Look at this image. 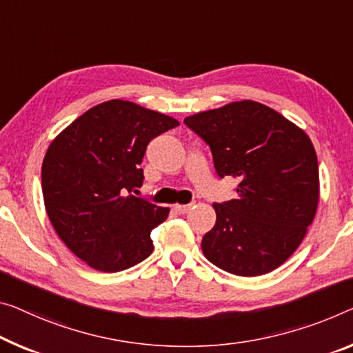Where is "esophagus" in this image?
<instances>
[{
    "label": "esophagus",
    "mask_w": 353,
    "mask_h": 353,
    "mask_svg": "<svg viewBox=\"0 0 353 353\" xmlns=\"http://www.w3.org/2000/svg\"><path fill=\"white\" fill-rule=\"evenodd\" d=\"M191 208H192V205H175V211H176V213H180V214L188 213V211Z\"/></svg>",
    "instance_id": "34e87169"
}]
</instances>
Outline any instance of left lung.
<instances>
[{
  "mask_svg": "<svg viewBox=\"0 0 353 353\" xmlns=\"http://www.w3.org/2000/svg\"><path fill=\"white\" fill-rule=\"evenodd\" d=\"M184 124L208 143L221 178H238L236 199L213 203L216 224L202 238L211 263L260 276L296 251L319 203V164L307 134L256 101L195 113Z\"/></svg>",
  "mask_w": 353,
  "mask_h": 353,
  "instance_id": "left-lung-1",
  "label": "left lung"
}]
</instances>
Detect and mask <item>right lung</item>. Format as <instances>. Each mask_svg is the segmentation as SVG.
Listing matches in <instances>:
<instances>
[{"mask_svg":"<svg viewBox=\"0 0 353 353\" xmlns=\"http://www.w3.org/2000/svg\"><path fill=\"white\" fill-rule=\"evenodd\" d=\"M175 118L129 101L91 107L48 146L42 194L53 229L80 260L104 273L131 268L153 252L150 233L169 208L132 195L148 145Z\"/></svg>","mask_w":353,"mask_h":353,"instance_id":"right-lung-1","label":"right lung"}]
</instances>
